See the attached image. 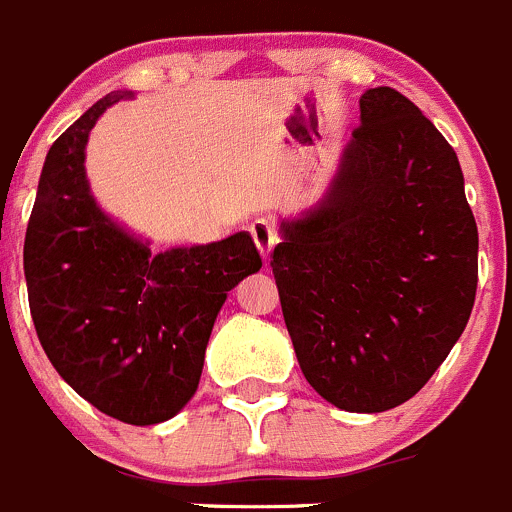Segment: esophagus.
<instances>
[{
	"label": "esophagus",
	"mask_w": 512,
	"mask_h": 512,
	"mask_svg": "<svg viewBox=\"0 0 512 512\" xmlns=\"http://www.w3.org/2000/svg\"><path fill=\"white\" fill-rule=\"evenodd\" d=\"M250 234L252 240H255V247L257 252L262 255V260H270V252L272 247L278 245V232H275V224L267 222V219H255V222L250 224Z\"/></svg>",
	"instance_id": "34e87169"
}]
</instances>
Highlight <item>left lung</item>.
<instances>
[{"instance_id":"8db88e82","label":"left lung","mask_w":512,"mask_h":512,"mask_svg":"<svg viewBox=\"0 0 512 512\" xmlns=\"http://www.w3.org/2000/svg\"><path fill=\"white\" fill-rule=\"evenodd\" d=\"M361 126L326 199L270 252L303 376L358 414L412 399L450 356L477 290V224L455 148L394 88Z\"/></svg>"}]
</instances>
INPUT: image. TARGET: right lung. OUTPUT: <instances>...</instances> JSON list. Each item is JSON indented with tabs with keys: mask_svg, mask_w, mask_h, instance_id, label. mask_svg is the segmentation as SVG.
I'll return each mask as SVG.
<instances>
[{
	"mask_svg": "<svg viewBox=\"0 0 512 512\" xmlns=\"http://www.w3.org/2000/svg\"><path fill=\"white\" fill-rule=\"evenodd\" d=\"M108 93L47 151L25 237L37 338L85 401L118 422L159 424L199 386L227 293L262 267L247 232L151 255L105 217L85 179V143Z\"/></svg>",
	"mask_w": 512,
	"mask_h": 512,
	"instance_id": "add662e5",
	"label": "right lung"
}]
</instances>
